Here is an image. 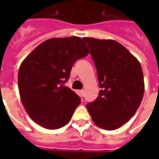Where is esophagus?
<instances>
[{
  "label": "esophagus",
  "instance_id": "obj_1",
  "mask_svg": "<svg viewBox=\"0 0 159 159\" xmlns=\"http://www.w3.org/2000/svg\"><path fill=\"white\" fill-rule=\"evenodd\" d=\"M80 93H81V95H82V97H84L85 91H84V90H81V91H80Z\"/></svg>",
  "mask_w": 159,
  "mask_h": 159
}]
</instances>
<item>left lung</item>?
Instances as JSON below:
<instances>
[{
  "instance_id": "left-lung-1",
  "label": "left lung",
  "mask_w": 159,
  "mask_h": 159,
  "mask_svg": "<svg viewBox=\"0 0 159 159\" xmlns=\"http://www.w3.org/2000/svg\"><path fill=\"white\" fill-rule=\"evenodd\" d=\"M97 67L99 96L87 105L100 128L114 130L130 120L143 99L144 82L138 60L111 39L83 38Z\"/></svg>"
}]
</instances>
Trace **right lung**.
Instances as JSON below:
<instances>
[{
  "label": "right lung",
  "instance_id": "1",
  "mask_svg": "<svg viewBox=\"0 0 159 159\" xmlns=\"http://www.w3.org/2000/svg\"><path fill=\"white\" fill-rule=\"evenodd\" d=\"M88 53L82 39L72 36L44 41L24 60L18 73L19 91L34 122L48 129L69 122L81 98L64 84L74 62Z\"/></svg>",
  "mask_w": 159,
  "mask_h": 159
}]
</instances>
